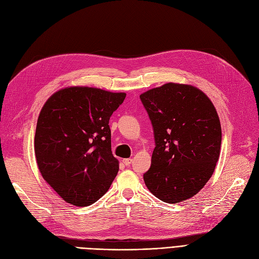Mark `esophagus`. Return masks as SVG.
I'll return each mask as SVG.
<instances>
[{
    "instance_id": "1",
    "label": "esophagus",
    "mask_w": 259,
    "mask_h": 259,
    "mask_svg": "<svg viewBox=\"0 0 259 259\" xmlns=\"http://www.w3.org/2000/svg\"><path fill=\"white\" fill-rule=\"evenodd\" d=\"M122 162H123L124 165L130 166L132 164V162H133V159L132 158H124V159H122Z\"/></svg>"
}]
</instances>
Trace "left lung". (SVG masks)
I'll return each mask as SVG.
<instances>
[{"mask_svg":"<svg viewBox=\"0 0 259 259\" xmlns=\"http://www.w3.org/2000/svg\"><path fill=\"white\" fill-rule=\"evenodd\" d=\"M140 100L155 138L151 167L144 175L148 190L168 203L193 197L220 157L222 128L214 105L198 88L175 82L151 89Z\"/></svg>","mask_w":259,"mask_h":259,"instance_id":"1","label":"left lung"}]
</instances>
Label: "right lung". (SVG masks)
I'll return each instance as SVG.
<instances>
[{"mask_svg":"<svg viewBox=\"0 0 259 259\" xmlns=\"http://www.w3.org/2000/svg\"><path fill=\"white\" fill-rule=\"evenodd\" d=\"M125 96L77 85L61 89L44 104L35 156L45 181L66 202L90 206L109 190L119 171L109 119Z\"/></svg>","mask_w":259,"mask_h":259,"instance_id":"add662e5","label":"right lung"}]
</instances>
